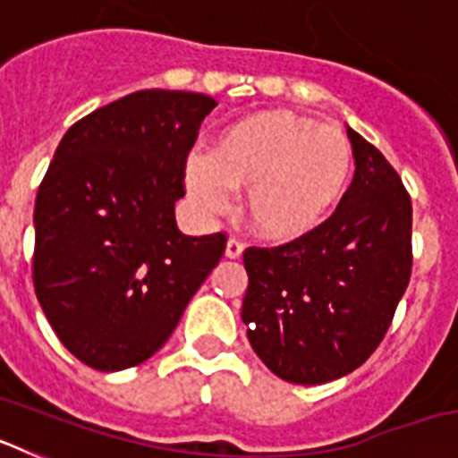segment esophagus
I'll use <instances>...</instances> for the list:
<instances>
[{
  "label": "esophagus",
  "mask_w": 458,
  "mask_h": 458,
  "mask_svg": "<svg viewBox=\"0 0 458 458\" xmlns=\"http://www.w3.org/2000/svg\"><path fill=\"white\" fill-rule=\"evenodd\" d=\"M242 250H245V245H242L241 241H236V238H229V241H226V248H225V257L238 259L242 254Z\"/></svg>",
  "instance_id": "1"
}]
</instances>
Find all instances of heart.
Instances as JSON below:
<instances>
[{
    "label": "heart",
    "mask_w": 458,
    "mask_h": 458,
    "mask_svg": "<svg viewBox=\"0 0 458 458\" xmlns=\"http://www.w3.org/2000/svg\"><path fill=\"white\" fill-rule=\"evenodd\" d=\"M353 174V147L337 125L264 109L226 123L208 153L183 163L188 197L213 217L232 208L233 190L268 241H293L327 220Z\"/></svg>",
    "instance_id": "heart-1"
}]
</instances>
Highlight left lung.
<instances>
[{"label":"left lung","mask_w":458,"mask_h":458,"mask_svg":"<svg viewBox=\"0 0 458 458\" xmlns=\"http://www.w3.org/2000/svg\"><path fill=\"white\" fill-rule=\"evenodd\" d=\"M355 174L335 213L277 248H248L241 317L273 374L321 386L376 351L411 279L412 206L386 156L346 131Z\"/></svg>","instance_id":"left-lung-1"}]
</instances>
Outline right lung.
<instances>
[{
	"mask_svg": "<svg viewBox=\"0 0 458 458\" xmlns=\"http://www.w3.org/2000/svg\"><path fill=\"white\" fill-rule=\"evenodd\" d=\"M216 100L144 89L71 125L36 194L34 289L56 337L98 371L160 351L225 254V233L185 236L174 204Z\"/></svg>",
	"mask_w": 458,
	"mask_h": 458,
	"instance_id": "right-lung-1",
	"label": "right lung"
}]
</instances>
